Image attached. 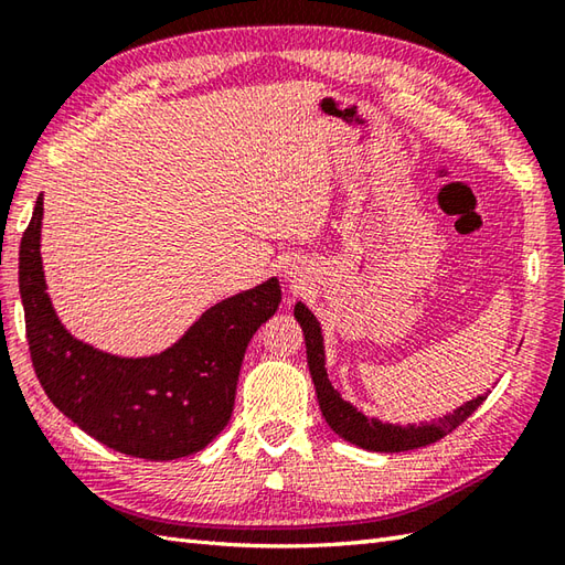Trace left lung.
<instances>
[{"label":"left lung","mask_w":565,"mask_h":565,"mask_svg":"<svg viewBox=\"0 0 565 565\" xmlns=\"http://www.w3.org/2000/svg\"><path fill=\"white\" fill-rule=\"evenodd\" d=\"M294 316L298 320V326L303 328L308 369H310V379L316 383V395H318L322 417H326V423L330 425L334 435H340L344 441L356 444V447H362L366 451L393 454V451H411L417 447H427V444L447 437L451 429L459 427L468 415H473L476 407L488 398L490 391L478 395L473 401H466L463 405L456 407V411L447 413L439 419L419 423V425L403 427V425L381 423L376 417H366L362 411H356L350 401H344L340 391L334 388L328 379L326 344H322V330H320L318 318L310 313V308L301 301L296 303Z\"/></svg>","instance_id":"left-lung-1"}]
</instances>
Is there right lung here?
Instances as JSON below:
<instances>
[{
	"mask_svg": "<svg viewBox=\"0 0 565 565\" xmlns=\"http://www.w3.org/2000/svg\"><path fill=\"white\" fill-rule=\"evenodd\" d=\"M43 194L19 249V291L31 362L47 398L89 437L148 461L196 454L233 415L252 334L281 303L276 276L203 310L172 347L118 356L77 340L47 296L41 259Z\"/></svg>",
	"mask_w": 565,
	"mask_h": 565,
	"instance_id": "right-lung-1",
	"label": "right lung"
}]
</instances>
